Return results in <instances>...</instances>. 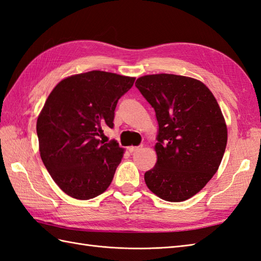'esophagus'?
<instances>
[{
  "mask_svg": "<svg viewBox=\"0 0 261 261\" xmlns=\"http://www.w3.org/2000/svg\"><path fill=\"white\" fill-rule=\"evenodd\" d=\"M140 148H141V146H139V147L130 146L129 148H127V150H129L130 152H136V151H138V150H140Z\"/></svg>",
  "mask_w": 261,
  "mask_h": 261,
  "instance_id": "34e87169",
  "label": "esophagus"
}]
</instances>
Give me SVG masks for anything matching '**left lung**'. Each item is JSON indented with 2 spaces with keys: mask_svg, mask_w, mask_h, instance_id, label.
Masks as SVG:
<instances>
[{
  "mask_svg": "<svg viewBox=\"0 0 261 261\" xmlns=\"http://www.w3.org/2000/svg\"><path fill=\"white\" fill-rule=\"evenodd\" d=\"M136 86L156 112V166L145 174L154 195L182 202L218 171L228 141L222 111L208 87L174 74L141 76Z\"/></svg>",
  "mask_w": 261,
  "mask_h": 261,
  "instance_id": "left-lung-1",
  "label": "left lung"
}]
</instances>
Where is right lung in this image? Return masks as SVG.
<instances>
[{"label":"right lung","instance_id":"1","mask_svg":"<svg viewBox=\"0 0 261 261\" xmlns=\"http://www.w3.org/2000/svg\"><path fill=\"white\" fill-rule=\"evenodd\" d=\"M136 77L92 70L54 87L37 120L39 151L54 181L68 196L91 199L108 190L124 149L98 139L113 127L119 98Z\"/></svg>","mask_w":261,"mask_h":261}]
</instances>
